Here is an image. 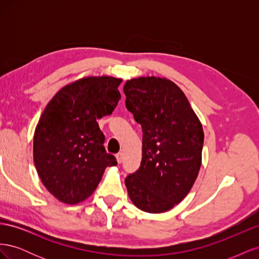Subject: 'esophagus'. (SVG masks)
Listing matches in <instances>:
<instances>
[{
  "label": "esophagus",
  "instance_id": "obj_1",
  "mask_svg": "<svg viewBox=\"0 0 259 259\" xmlns=\"http://www.w3.org/2000/svg\"><path fill=\"white\" fill-rule=\"evenodd\" d=\"M115 158H116L117 163L121 164L122 161H123V153H122V152H119V153H117V154L115 155Z\"/></svg>",
  "mask_w": 259,
  "mask_h": 259
}]
</instances>
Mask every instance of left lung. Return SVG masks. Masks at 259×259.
<instances>
[{"label":"left lung","instance_id":"8db88e82","mask_svg":"<svg viewBox=\"0 0 259 259\" xmlns=\"http://www.w3.org/2000/svg\"><path fill=\"white\" fill-rule=\"evenodd\" d=\"M126 108L143 128V159L125 178L128 197L142 210L163 213L182 202L198 177L204 133L184 92L167 79L128 80Z\"/></svg>","mask_w":259,"mask_h":259}]
</instances>
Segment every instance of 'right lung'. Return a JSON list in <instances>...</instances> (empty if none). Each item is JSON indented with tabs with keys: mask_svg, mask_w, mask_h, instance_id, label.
Masks as SVG:
<instances>
[{
	"mask_svg": "<svg viewBox=\"0 0 259 259\" xmlns=\"http://www.w3.org/2000/svg\"><path fill=\"white\" fill-rule=\"evenodd\" d=\"M121 79L88 76L62 88L44 109L33 138V160L44 187L67 204L95 191L108 166L98 119L111 114L121 98Z\"/></svg>",
	"mask_w": 259,
	"mask_h": 259,
	"instance_id": "right-lung-1",
	"label": "right lung"
}]
</instances>
